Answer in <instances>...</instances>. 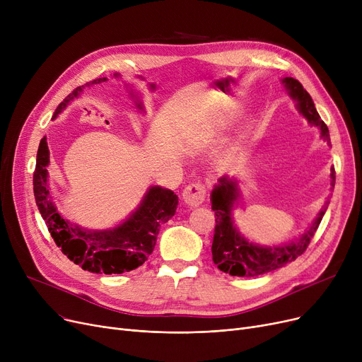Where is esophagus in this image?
Wrapping results in <instances>:
<instances>
[{"mask_svg": "<svg viewBox=\"0 0 362 362\" xmlns=\"http://www.w3.org/2000/svg\"><path fill=\"white\" fill-rule=\"evenodd\" d=\"M205 192H206V189L202 183H199V182L191 183L185 187L183 201L186 205L192 206V208L198 206L205 201Z\"/></svg>", "mask_w": 362, "mask_h": 362, "instance_id": "obj_1", "label": "esophagus"}]
</instances>
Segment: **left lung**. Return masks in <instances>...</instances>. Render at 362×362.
<instances>
[{"label":"left lung","mask_w":362,"mask_h":362,"mask_svg":"<svg viewBox=\"0 0 362 362\" xmlns=\"http://www.w3.org/2000/svg\"><path fill=\"white\" fill-rule=\"evenodd\" d=\"M281 83L286 88L289 97L296 103L299 114H302L311 126L318 127L321 139L329 144V127L317 112L311 95L293 78H283ZM330 171V191H333L336 182L334 168L332 167ZM238 180L227 176L220 177L211 192V208L216 213V229L211 246L213 261L218 270L238 277H257L295 261L308 248L329 205L327 199L305 233H302L299 238L279 246H262L245 239L236 229L233 208L238 205Z\"/></svg>","instance_id":"8db88e82"}]
</instances>
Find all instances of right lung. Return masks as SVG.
I'll use <instances>...</instances> for the list:
<instances>
[{
	"mask_svg": "<svg viewBox=\"0 0 362 362\" xmlns=\"http://www.w3.org/2000/svg\"><path fill=\"white\" fill-rule=\"evenodd\" d=\"M112 78H120L114 73ZM107 78L93 79L76 88L64 101L57 107L52 120L79 95L85 88L107 82ZM136 107L144 111L142 101L135 92ZM49 149L47 138L40 142L36 154V167L33 173V194L48 230L62 252L83 270L98 274H122L142 265L154 251L157 235L161 224L175 216L179 204L177 195L161 186H151L144 195L141 204L123 223L105 230H88L66 220L52 201L48 186Z\"/></svg>",
	"mask_w": 362,
	"mask_h": 362,
	"instance_id": "right-lung-1",
	"label": "right lung"
}]
</instances>
